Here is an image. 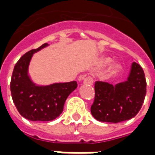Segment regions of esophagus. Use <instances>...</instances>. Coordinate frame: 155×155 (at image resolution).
I'll return each instance as SVG.
<instances>
[{
	"mask_svg": "<svg viewBox=\"0 0 155 155\" xmlns=\"http://www.w3.org/2000/svg\"><path fill=\"white\" fill-rule=\"evenodd\" d=\"M83 84H86V85H93V78L90 77V76H88V77H84L83 78Z\"/></svg>",
	"mask_w": 155,
	"mask_h": 155,
	"instance_id": "esophagus-1",
	"label": "esophagus"
}]
</instances>
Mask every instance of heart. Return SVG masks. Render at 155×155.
<instances>
[{"mask_svg": "<svg viewBox=\"0 0 155 155\" xmlns=\"http://www.w3.org/2000/svg\"><path fill=\"white\" fill-rule=\"evenodd\" d=\"M110 62V58H106L105 60H104V63L105 64H107V63H109V62ZM120 65L119 64H114L112 66V71H113V72H115V71H117L118 70L120 69Z\"/></svg>", "mask_w": 155, "mask_h": 155, "instance_id": "b5f03b06", "label": "heart"}]
</instances>
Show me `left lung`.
Instances as JSON below:
<instances>
[{"mask_svg": "<svg viewBox=\"0 0 155 155\" xmlns=\"http://www.w3.org/2000/svg\"><path fill=\"white\" fill-rule=\"evenodd\" d=\"M94 88L92 115L101 122L117 124L132 119L139 112L146 94V81L141 67L133 62L126 81L115 85L97 81Z\"/></svg>", "mask_w": 155, "mask_h": 155, "instance_id": "8db88e82", "label": "left lung"}]
</instances>
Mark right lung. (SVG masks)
Wrapping results in <instances>:
<instances>
[{"instance_id": "obj_1", "label": "right lung", "mask_w": 155, "mask_h": 155, "mask_svg": "<svg viewBox=\"0 0 155 155\" xmlns=\"http://www.w3.org/2000/svg\"><path fill=\"white\" fill-rule=\"evenodd\" d=\"M49 44H44L36 49H31L15 64L10 91L13 101L22 117L31 121H51L61 114L67 98L77 88V82L54 83L49 85H38L28 74V68L33 54Z\"/></svg>"}]
</instances>
